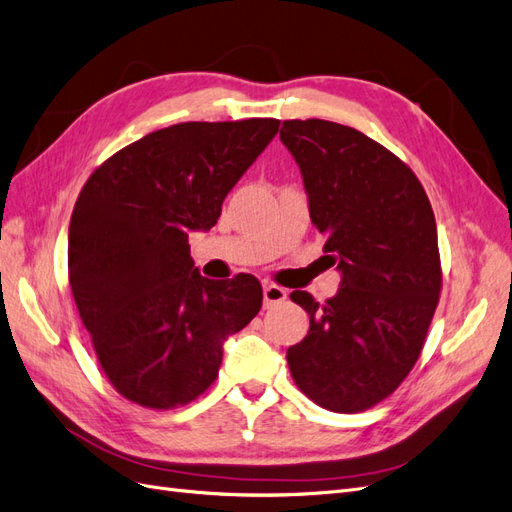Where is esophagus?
I'll list each match as a JSON object with an SVG mask.
<instances>
[{
	"instance_id": "obj_1",
	"label": "esophagus",
	"mask_w": 512,
	"mask_h": 512,
	"mask_svg": "<svg viewBox=\"0 0 512 512\" xmlns=\"http://www.w3.org/2000/svg\"><path fill=\"white\" fill-rule=\"evenodd\" d=\"M262 297H265V305L269 307V305L286 301L288 292L282 286H277V284H265V286H262Z\"/></svg>"
}]
</instances>
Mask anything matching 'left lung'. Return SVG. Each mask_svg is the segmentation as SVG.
I'll use <instances>...</instances> for the list:
<instances>
[{
	"instance_id": "left-lung-1",
	"label": "left lung",
	"mask_w": 512,
	"mask_h": 512,
	"mask_svg": "<svg viewBox=\"0 0 512 512\" xmlns=\"http://www.w3.org/2000/svg\"><path fill=\"white\" fill-rule=\"evenodd\" d=\"M282 143L299 164L309 218L342 282L316 303L286 361L299 389L331 412H361L404 382L440 299L436 218L421 181L363 132L324 119H290Z\"/></svg>"
}]
</instances>
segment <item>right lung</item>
Masks as SVG:
<instances>
[{
    "mask_svg": "<svg viewBox=\"0 0 512 512\" xmlns=\"http://www.w3.org/2000/svg\"><path fill=\"white\" fill-rule=\"evenodd\" d=\"M280 130V119L185 121L123 147L94 170L68 232L74 303L106 378L138 406L190 404L218 378L224 342L260 312L252 275L207 280L188 235Z\"/></svg>",
    "mask_w": 512,
    "mask_h": 512,
    "instance_id": "obj_1",
    "label": "right lung"
}]
</instances>
